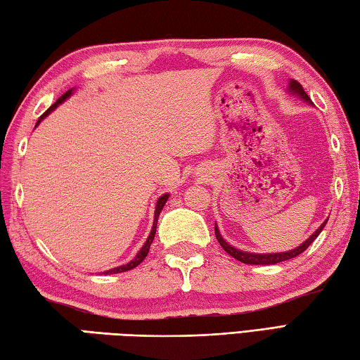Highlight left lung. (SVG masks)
<instances>
[{"mask_svg": "<svg viewBox=\"0 0 360 360\" xmlns=\"http://www.w3.org/2000/svg\"><path fill=\"white\" fill-rule=\"evenodd\" d=\"M289 91L293 93V94H297V96H300L303 101L309 102V104H312L309 96H307L306 91L303 90V86L300 85L297 80H290V82H289ZM326 222H328V219L319 226L317 230H315V233L312 234V236H309L303 242L302 245L297 247V248H293V250L280 252V253H250V252H242V250H238V248H234L233 245H230L226 240H224L221 231H219V229H217V225H214V233H216V238L219 240V244H221V247L224 248V250L229 253L230 256H233L234 259H238V261L244 262V264H255V266H269V264H278V262L288 261V259L295 258V256H298V255H302L306 250V248L309 247L312 242L315 240V238L319 236V234L321 233V230L325 229Z\"/></svg>", "mask_w": 360, "mask_h": 360, "instance_id": "left-lung-1", "label": "left lung"}]
</instances>
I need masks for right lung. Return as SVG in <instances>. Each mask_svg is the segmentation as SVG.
Returning a JSON list of instances; mask_svg holds the SVG:
<instances>
[{"label": "right lung", "instance_id": "1", "mask_svg": "<svg viewBox=\"0 0 360 360\" xmlns=\"http://www.w3.org/2000/svg\"><path fill=\"white\" fill-rule=\"evenodd\" d=\"M72 91L75 90H68L67 93L65 94H62L60 98H58L53 105H51L45 113H43L40 118H39V121H37V124H40V121L43 120V118H46V116L53 112V110L58 105V104H62V102L65 101V99H68L71 94H72ZM167 197H169V194H163L160 197V199L157 200V207H155V216H153V225H152V230H150V234H149V238H148V240H146V244L141 247V250L138 252V255L135 256L134 259H131L130 262H127V264H124V266H120V267H115V269H110V270H107V272H104L105 275H108V274H121V272H127V270H131V269H135L138 264H141L143 261H144V258L146 256H148V253H149V248H150V244H152V240H153V238H155V231H157V222H158V216H160V212H161V210H163V207H165V203L167 202Z\"/></svg>", "mask_w": 360, "mask_h": 360}]
</instances>
